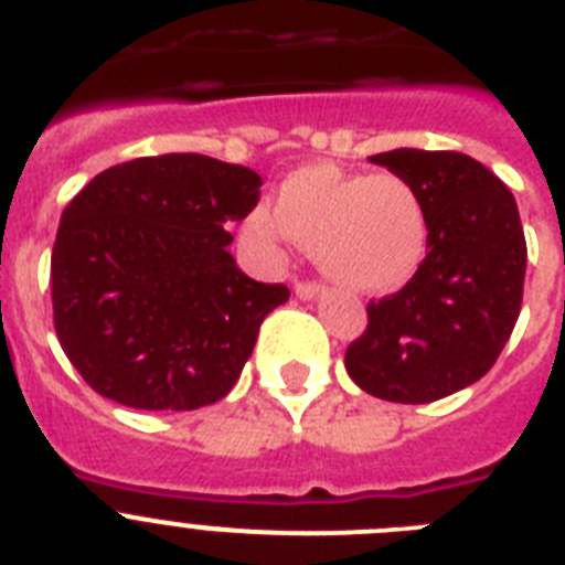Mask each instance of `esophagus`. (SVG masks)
Masks as SVG:
<instances>
[{
	"instance_id": "obj_1",
	"label": "esophagus",
	"mask_w": 565,
	"mask_h": 565,
	"mask_svg": "<svg viewBox=\"0 0 565 565\" xmlns=\"http://www.w3.org/2000/svg\"><path fill=\"white\" fill-rule=\"evenodd\" d=\"M322 291H326V288L319 286V282H313V279H297V286H294V294H297L299 299H313Z\"/></svg>"
}]
</instances>
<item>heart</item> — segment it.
<instances>
[{
  "label": "heart",
  "instance_id": "obj_1",
  "mask_svg": "<svg viewBox=\"0 0 565 565\" xmlns=\"http://www.w3.org/2000/svg\"><path fill=\"white\" fill-rule=\"evenodd\" d=\"M254 252L279 257L288 237L317 252L339 286L362 294L402 288L422 268L430 214L411 178L396 172H344L331 163L294 169L277 206H257L243 221Z\"/></svg>",
  "mask_w": 565,
  "mask_h": 565
}]
</instances>
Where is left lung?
<instances>
[{"label": "left lung", "mask_w": 565, "mask_h": 565, "mask_svg": "<svg viewBox=\"0 0 565 565\" xmlns=\"http://www.w3.org/2000/svg\"><path fill=\"white\" fill-rule=\"evenodd\" d=\"M371 161L416 183L430 243L407 286L367 302L344 367L384 402H436L478 382L512 337L526 274L521 214L507 183L463 152L393 149Z\"/></svg>", "instance_id": "8db88e82"}]
</instances>
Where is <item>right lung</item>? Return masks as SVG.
I'll use <instances>...</instances> for the list:
<instances>
[{"mask_svg": "<svg viewBox=\"0 0 565 565\" xmlns=\"http://www.w3.org/2000/svg\"><path fill=\"white\" fill-rule=\"evenodd\" d=\"M259 186L248 167L169 152L104 169L67 203L53 326L93 391L135 411H198L232 391L263 319L291 297L226 248Z\"/></svg>", "mask_w": 565, "mask_h": 565, "instance_id": "obj_1", "label": "right lung"}]
</instances>
